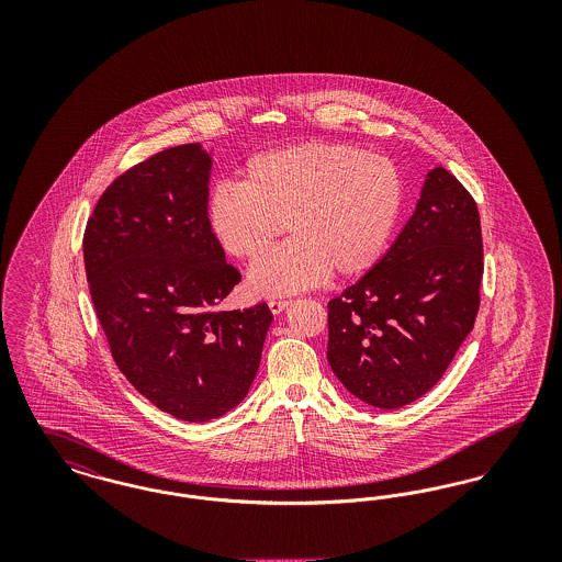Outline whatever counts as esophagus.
<instances>
[{"mask_svg":"<svg viewBox=\"0 0 562 562\" xmlns=\"http://www.w3.org/2000/svg\"><path fill=\"white\" fill-rule=\"evenodd\" d=\"M268 305L269 310H271V314H282V312L291 305V301H278V299H271Z\"/></svg>","mask_w":562,"mask_h":562,"instance_id":"34e87169","label":"esophagus"}]
</instances>
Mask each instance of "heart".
Segmentation results:
<instances>
[{
	"label": "heart",
	"instance_id": "1",
	"mask_svg": "<svg viewBox=\"0 0 562 562\" xmlns=\"http://www.w3.org/2000/svg\"><path fill=\"white\" fill-rule=\"evenodd\" d=\"M404 186L396 164L344 143H303L252 156L241 186L216 183L206 200L214 240L257 261L284 229L291 240L259 261L248 286L284 296L373 268L398 223Z\"/></svg>",
	"mask_w": 562,
	"mask_h": 562
}]
</instances>
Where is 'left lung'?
<instances>
[{
  "label": "left lung",
  "mask_w": 562,
  "mask_h": 562,
  "mask_svg": "<svg viewBox=\"0 0 562 562\" xmlns=\"http://www.w3.org/2000/svg\"><path fill=\"white\" fill-rule=\"evenodd\" d=\"M482 268L479 206L436 166L387 252L328 301L326 358L349 394L390 411L429 392L474 328Z\"/></svg>",
  "instance_id": "8db88e82"
}]
</instances>
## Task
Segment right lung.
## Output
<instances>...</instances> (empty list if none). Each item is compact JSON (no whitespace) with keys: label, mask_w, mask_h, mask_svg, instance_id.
I'll list each match as a JSON object with an SVG mask.
<instances>
[{"label":"right lung","mask_w":562,"mask_h":562,"mask_svg":"<svg viewBox=\"0 0 562 562\" xmlns=\"http://www.w3.org/2000/svg\"><path fill=\"white\" fill-rule=\"evenodd\" d=\"M213 149L179 145L136 164L101 195L83 234L97 318L117 369L160 411L193 424L248 394L268 303L218 312L240 271L206 218Z\"/></svg>","instance_id":"add662e5"}]
</instances>
